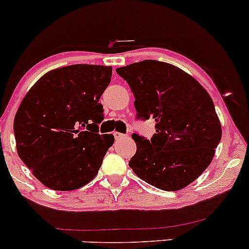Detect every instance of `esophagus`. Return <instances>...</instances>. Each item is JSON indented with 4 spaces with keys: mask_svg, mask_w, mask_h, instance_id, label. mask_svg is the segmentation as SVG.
Returning <instances> with one entry per match:
<instances>
[{
    "mask_svg": "<svg viewBox=\"0 0 249 249\" xmlns=\"http://www.w3.org/2000/svg\"><path fill=\"white\" fill-rule=\"evenodd\" d=\"M113 136H115V138L117 139V141H119V139H123V138H125V134H123V133H119V132H115L113 133Z\"/></svg>",
    "mask_w": 249,
    "mask_h": 249,
    "instance_id": "obj_1",
    "label": "esophagus"
}]
</instances>
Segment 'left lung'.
Instances as JSON below:
<instances>
[{
	"instance_id": "obj_1",
	"label": "left lung",
	"mask_w": 249,
	"mask_h": 249,
	"mask_svg": "<svg viewBox=\"0 0 249 249\" xmlns=\"http://www.w3.org/2000/svg\"><path fill=\"white\" fill-rule=\"evenodd\" d=\"M130 85L137 119L156 121L148 141L133 133L128 161L137 177L164 191H178L208 167L221 125L208 92L192 76L165 62L145 59L116 69Z\"/></svg>"
}]
</instances>
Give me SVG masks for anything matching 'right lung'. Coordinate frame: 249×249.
I'll list each match as a JSON object with an SVG mask.
<instances>
[{"label":"right lung","instance_id":"1","mask_svg":"<svg viewBox=\"0 0 249 249\" xmlns=\"http://www.w3.org/2000/svg\"><path fill=\"white\" fill-rule=\"evenodd\" d=\"M112 68L75 64L49 71L22 101L14 119L19 158L44 186L72 191L98 173L112 134H99V98Z\"/></svg>","mask_w":249,"mask_h":249}]
</instances>
